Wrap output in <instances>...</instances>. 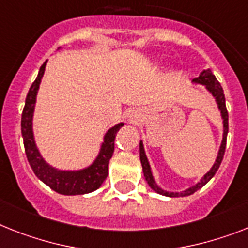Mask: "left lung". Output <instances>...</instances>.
<instances>
[{"label":"left lung","instance_id":"left-lung-1","mask_svg":"<svg viewBox=\"0 0 248 248\" xmlns=\"http://www.w3.org/2000/svg\"><path fill=\"white\" fill-rule=\"evenodd\" d=\"M193 84H201L204 85V88L207 89L208 92L211 93L212 95L216 99V103H217V107L220 112V117H222V122H223V135H222V141H220V146L218 150V155L216 157V161H214L213 166H212L209 171H207L204 174V176L199 180L197 184L191 185L189 188H186L183 191H168L165 189L160 188L157 183H156L155 178L153 175V170H151V166H150L149 160H147L146 153H145V147H143L142 141H140V161L141 165H142V171L143 176H145V180L147 182L149 186L153 189L154 191H156L157 194L165 195V197H186V195H191L193 193H195L197 190L204 186L217 172L218 168H219L222 160H223L224 150H226V142H227V134H228V112H227L226 108V98H224L223 94V88L220 87L219 82L217 80V78L214 77L213 73L211 72V69H204L203 72L199 74L197 78H194L191 80Z\"/></svg>","mask_w":248,"mask_h":248}]
</instances>
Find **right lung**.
<instances>
[{"label": "right lung", "mask_w": 248, "mask_h": 248, "mask_svg": "<svg viewBox=\"0 0 248 248\" xmlns=\"http://www.w3.org/2000/svg\"><path fill=\"white\" fill-rule=\"evenodd\" d=\"M47 60L41 65L35 82L29 89L26 102L21 117V134L24 139V146L26 157L35 175L40 179L44 184L63 195H80L88 194L103 184L108 175V164L113 155L114 137L118 130L124 126V122L114 124L103 136L98 155L95 156L93 163L87 168L78 170H62L50 165L37 149L34 136L32 121H34L35 105H36L37 91L40 87L41 79L45 73Z\"/></svg>", "instance_id": "right-lung-1"}]
</instances>
